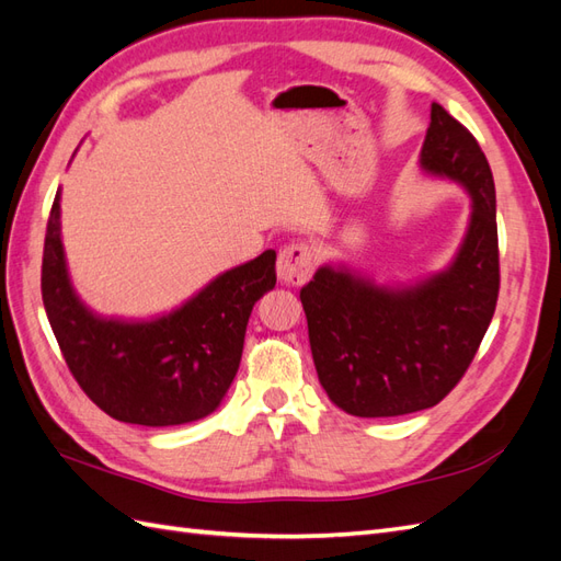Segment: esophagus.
<instances>
[{"label":"esophagus","mask_w":561,"mask_h":561,"mask_svg":"<svg viewBox=\"0 0 561 561\" xmlns=\"http://www.w3.org/2000/svg\"><path fill=\"white\" fill-rule=\"evenodd\" d=\"M314 270V251L308 247V243L298 241L289 243V247L282 249L277 257V277L284 284H306Z\"/></svg>","instance_id":"1"}]
</instances>
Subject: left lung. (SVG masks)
Masks as SVG:
<instances>
[{
  "label": "left lung",
  "instance_id": "obj_1",
  "mask_svg": "<svg viewBox=\"0 0 561 561\" xmlns=\"http://www.w3.org/2000/svg\"><path fill=\"white\" fill-rule=\"evenodd\" d=\"M420 163L471 196L455 261L412 286H377L346 267L324 265L300 289L322 389L355 417H398L440 403L465 377L495 312L493 172L479 141L440 104H431Z\"/></svg>",
  "mask_w": 561,
  "mask_h": 561
}]
</instances>
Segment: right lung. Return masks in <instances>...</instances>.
I'll use <instances>...</instances> for the list:
<instances>
[{
	"mask_svg": "<svg viewBox=\"0 0 561 561\" xmlns=\"http://www.w3.org/2000/svg\"><path fill=\"white\" fill-rule=\"evenodd\" d=\"M275 251L222 272L163 318H99L68 279L56 192L42 255V300L64 360L108 417L141 426L204 420L222 403L241 363L255 300L275 289Z\"/></svg>",
	"mask_w": 561,
	"mask_h": 561,
	"instance_id": "add662e5",
	"label": "right lung"
}]
</instances>
